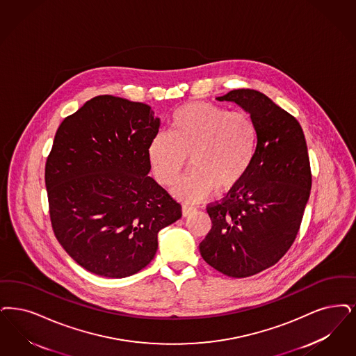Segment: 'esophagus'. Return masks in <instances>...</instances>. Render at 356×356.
Returning <instances> with one entry per match:
<instances>
[{
    "instance_id": "esophagus-1",
    "label": "esophagus",
    "mask_w": 356,
    "mask_h": 356,
    "mask_svg": "<svg viewBox=\"0 0 356 356\" xmlns=\"http://www.w3.org/2000/svg\"><path fill=\"white\" fill-rule=\"evenodd\" d=\"M195 211H196V208L192 207V205H188V204L183 205V216H189V214L193 213Z\"/></svg>"
}]
</instances>
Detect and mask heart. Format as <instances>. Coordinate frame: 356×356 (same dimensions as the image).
Instances as JSON below:
<instances>
[{"label": "heart", "mask_w": 356, "mask_h": 356, "mask_svg": "<svg viewBox=\"0 0 356 356\" xmlns=\"http://www.w3.org/2000/svg\"><path fill=\"white\" fill-rule=\"evenodd\" d=\"M257 148L252 118L212 103H188L172 114L168 132H159L148 144L147 155L160 184H176L186 157L192 170L175 188L188 201L207 199L212 191L227 193L250 170Z\"/></svg>", "instance_id": "1"}]
</instances>
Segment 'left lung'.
<instances>
[{"label":"left lung","instance_id":"8db88e82","mask_svg":"<svg viewBox=\"0 0 356 356\" xmlns=\"http://www.w3.org/2000/svg\"><path fill=\"white\" fill-rule=\"evenodd\" d=\"M217 100L250 114L256 155L241 183L208 204L212 229L200 253L216 270L245 278L275 265L296 241L310 197V160L298 120L265 94L238 88Z\"/></svg>","mask_w":356,"mask_h":356}]
</instances>
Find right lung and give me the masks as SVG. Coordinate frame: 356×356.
<instances>
[{
	"label": "right lung",
	"instance_id": "add662e5",
	"mask_svg": "<svg viewBox=\"0 0 356 356\" xmlns=\"http://www.w3.org/2000/svg\"><path fill=\"white\" fill-rule=\"evenodd\" d=\"M159 126L148 104L99 95L58 127L44 167L50 221L86 270L107 278L142 270L159 230L181 217V205L148 176Z\"/></svg>",
	"mask_w": 356,
	"mask_h": 356
}]
</instances>
